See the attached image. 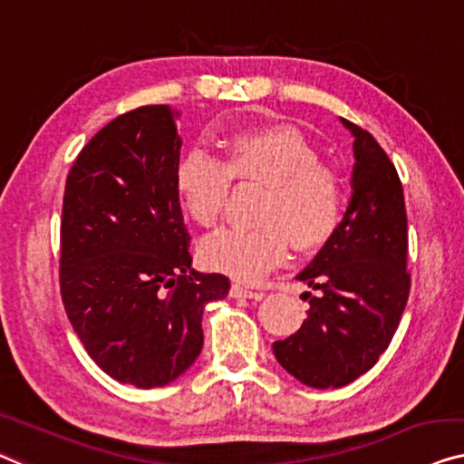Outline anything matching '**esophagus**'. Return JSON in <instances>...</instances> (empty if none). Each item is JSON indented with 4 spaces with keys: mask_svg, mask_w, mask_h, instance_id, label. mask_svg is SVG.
I'll return each mask as SVG.
<instances>
[{
    "mask_svg": "<svg viewBox=\"0 0 464 464\" xmlns=\"http://www.w3.org/2000/svg\"><path fill=\"white\" fill-rule=\"evenodd\" d=\"M229 295L231 298H250V300H262V292H254V289H247L244 285H239V283H233L231 289H229Z\"/></svg>",
    "mask_w": 464,
    "mask_h": 464,
    "instance_id": "1",
    "label": "esophagus"
}]
</instances>
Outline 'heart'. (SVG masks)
Instances as JSON below:
<instances>
[{
	"mask_svg": "<svg viewBox=\"0 0 464 464\" xmlns=\"http://www.w3.org/2000/svg\"><path fill=\"white\" fill-rule=\"evenodd\" d=\"M231 181L265 188L252 229H227L199 250L212 271L239 281H258L285 260L289 246L319 252L340 231L345 189L340 175L321 164L319 151L298 130L283 124L250 127L225 141L223 162L191 151L179 164L177 193L189 218L212 229L223 217Z\"/></svg>",
	"mask_w": 464,
	"mask_h": 464,
	"instance_id": "heart-1",
	"label": "heart"
}]
</instances>
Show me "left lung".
<instances>
[{"label":"left lung","instance_id":"obj_1","mask_svg":"<svg viewBox=\"0 0 464 464\" xmlns=\"http://www.w3.org/2000/svg\"><path fill=\"white\" fill-rule=\"evenodd\" d=\"M354 135L352 198L335 237L298 275L314 289L302 327L273 352L289 375L310 387H342L379 361L396 334L411 292L409 223L396 166L369 130Z\"/></svg>","mask_w":464,"mask_h":464}]
</instances>
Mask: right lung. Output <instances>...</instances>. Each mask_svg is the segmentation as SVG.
<instances>
[{
    "label": "right lung",
    "mask_w": 464,
    "mask_h": 464,
    "mask_svg": "<svg viewBox=\"0 0 464 464\" xmlns=\"http://www.w3.org/2000/svg\"><path fill=\"white\" fill-rule=\"evenodd\" d=\"M170 106L116 116L66 179L60 294L74 334L116 382L160 387L196 362L206 304L229 279L191 268L177 193L181 137Z\"/></svg>",
    "instance_id": "right-lung-1"
}]
</instances>
